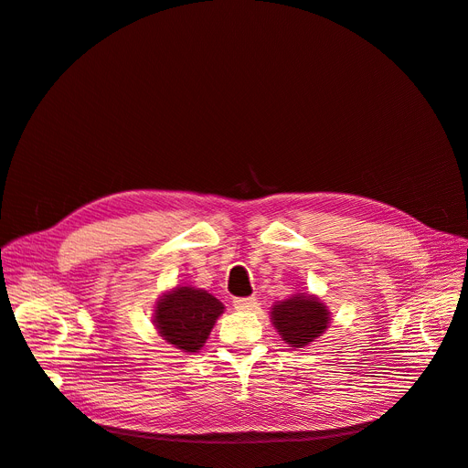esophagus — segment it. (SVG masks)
I'll return each mask as SVG.
<instances>
[{"label":"esophagus","mask_w":468,"mask_h":468,"mask_svg":"<svg viewBox=\"0 0 468 468\" xmlns=\"http://www.w3.org/2000/svg\"><path fill=\"white\" fill-rule=\"evenodd\" d=\"M232 303H234L236 311H253V309H257V299L255 297H236Z\"/></svg>","instance_id":"esophagus-1"}]
</instances>
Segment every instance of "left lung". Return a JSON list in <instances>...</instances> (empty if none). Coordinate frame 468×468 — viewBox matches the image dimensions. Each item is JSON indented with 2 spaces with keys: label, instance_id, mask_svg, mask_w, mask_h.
Returning a JSON list of instances; mask_svg holds the SVG:
<instances>
[{
  "label": "left lung",
  "instance_id": "8db88e82",
  "mask_svg": "<svg viewBox=\"0 0 468 468\" xmlns=\"http://www.w3.org/2000/svg\"><path fill=\"white\" fill-rule=\"evenodd\" d=\"M271 323L293 349L307 347L326 332L330 324V311L316 295L293 293L271 307Z\"/></svg>",
  "mask_w": 468,
  "mask_h": 468
}]
</instances>
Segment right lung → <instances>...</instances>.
Returning a JSON list of instances; mask_svg holds the SVG:
<instances>
[{
    "label": "right lung",
    "mask_w": 468,
    "mask_h": 468,
    "mask_svg": "<svg viewBox=\"0 0 468 468\" xmlns=\"http://www.w3.org/2000/svg\"><path fill=\"white\" fill-rule=\"evenodd\" d=\"M224 305L218 299L194 286H175L165 292L154 307V324L161 338L184 353H197Z\"/></svg>",
    "instance_id": "1"
}]
</instances>
